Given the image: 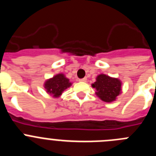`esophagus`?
<instances>
[{
    "mask_svg": "<svg viewBox=\"0 0 156 156\" xmlns=\"http://www.w3.org/2000/svg\"><path fill=\"white\" fill-rule=\"evenodd\" d=\"M79 81H80V82H86L87 78H83V79H80Z\"/></svg>",
    "mask_w": 156,
    "mask_h": 156,
    "instance_id": "esophagus-1",
    "label": "esophagus"
}]
</instances>
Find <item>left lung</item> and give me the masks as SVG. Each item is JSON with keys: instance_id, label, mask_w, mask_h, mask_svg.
I'll list each match as a JSON object with an SVG mask.
<instances>
[{"instance_id": "obj_1", "label": "left lung", "mask_w": 156, "mask_h": 156, "mask_svg": "<svg viewBox=\"0 0 156 156\" xmlns=\"http://www.w3.org/2000/svg\"><path fill=\"white\" fill-rule=\"evenodd\" d=\"M96 80V82L92 84V87L97 90L96 94L105 102L115 101V98L120 94V81L104 74L99 75Z\"/></svg>"}]
</instances>
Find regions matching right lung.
<instances>
[{"mask_svg": "<svg viewBox=\"0 0 156 156\" xmlns=\"http://www.w3.org/2000/svg\"><path fill=\"white\" fill-rule=\"evenodd\" d=\"M71 83L69 79L66 78L63 74H58L53 78L46 81L44 87L47 92L53 94L54 97H58L67 87H69Z\"/></svg>", "mask_w": 156, "mask_h": 156, "instance_id": "add662e5", "label": "right lung"}]
</instances>
